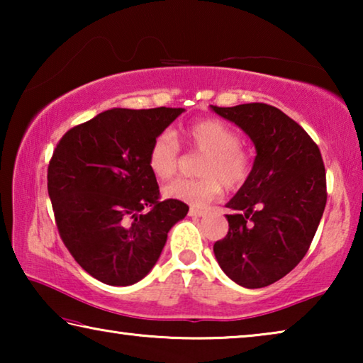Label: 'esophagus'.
Wrapping results in <instances>:
<instances>
[{"instance_id": "1", "label": "esophagus", "mask_w": 363, "mask_h": 363, "mask_svg": "<svg viewBox=\"0 0 363 363\" xmlns=\"http://www.w3.org/2000/svg\"><path fill=\"white\" fill-rule=\"evenodd\" d=\"M206 208H190L189 210V214L190 216H203V214H206Z\"/></svg>"}]
</instances>
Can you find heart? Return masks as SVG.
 I'll use <instances>...</instances> for the list:
<instances>
[{"instance_id": "b5f03b06", "label": "heart", "mask_w": 363, "mask_h": 363, "mask_svg": "<svg viewBox=\"0 0 363 363\" xmlns=\"http://www.w3.org/2000/svg\"><path fill=\"white\" fill-rule=\"evenodd\" d=\"M182 143L192 152L201 153L196 168L199 179H177L164 187L168 199L199 206L219 196L223 187L229 192L240 190L255 169V152L245 145L240 134L220 120H199L182 128ZM181 147L168 131L152 140L147 164L158 181H167L176 173Z\"/></svg>"}]
</instances>
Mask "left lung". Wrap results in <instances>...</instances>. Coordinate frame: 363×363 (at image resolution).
<instances>
[{"label":"left lung","mask_w":363,"mask_h":363,"mask_svg":"<svg viewBox=\"0 0 363 363\" xmlns=\"http://www.w3.org/2000/svg\"><path fill=\"white\" fill-rule=\"evenodd\" d=\"M256 145L250 181L227 203L229 232L214 243L220 269L245 288H262L306 256L327 205L318 145L296 121L262 102L211 106Z\"/></svg>","instance_id":"8db88e82"}]
</instances>
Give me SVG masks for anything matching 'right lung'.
I'll return each instance as SVG.
<instances>
[{"instance_id": "1", "label": "right lung", "mask_w": 363, "mask_h": 363, "mask_svg": "<svg viewBox=\"0 0 363 363\" xmlns=\"http://www.w3.org/2000/svg\"><path fill=\"white\" fill-rule=\"evenodd\" d=\"M184 108H112L73 126L48 167V194L67 250L102 284L133 285L155 266L184 201L162 200L147 164L152 140Z\"/></svg>"}]
</instances>
